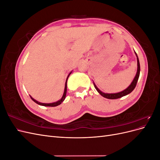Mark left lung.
<instances>
[{"mask_svg": "<svg viewBox=\"0 0 160 160\" xmlns=\"http://www.w3.org/2000/svg\"><path fill=\"white\" fill-rule=\"evenodd\" d=\"M135 55H136L137 57V61H138V70H137V73L135 75V77H134V79L133 80V81L132 82V83L131 85L128 87L127 89H125V90L119 92V93H103L102 91H100L98 88V87L95 85V84L93 83V85L95 86V88L96 89V90L98 91V93L101 95H102L103 98H107V99H118V98H122L123 96L127 95L128 94H129L131 92H132V91L135 89V86L137 85V82L138 81L139 79V73H140V65H139V59H138V57L137 53L135 52Z\"/></svg>", "mask_w": 160, "mask_h": 160, "instance_id": "8db88e82", "label": "left lung"}]
</instances>
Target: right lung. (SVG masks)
I'll list each match as a JSON object with an SVG mask.
<instances>
[{
    "label": "right lung",
    "mask_w": 160,
    "mask_h": 160,
    "mask_svg": "<svg viewBox=\"0 0 160 160\" xmlns=\"http://www.w3.org/2000/svg\"><path fill=\"white\" fill-rule=\"evenodd\" d=\"M71 72H70V73L69 74V75H68V77H67V80H66V82H65V90H64V93H63V95H62V98L60 99V100H59V101H57V102H54V103H40V102H38V101H37V100H35V99H34L31 96H30L31 97V99L34 101V102H35L36 103H37L38 105H42V106H47V107H55V106H57V105H60L62 101H63L64 100H65V97H66V93H67V79H68V77H69V75H71Z\"/></svg>",
    "instance_id": "right-lung-1"
}]
</instances>
